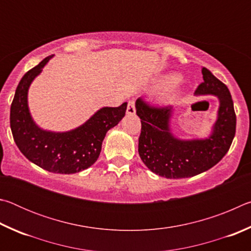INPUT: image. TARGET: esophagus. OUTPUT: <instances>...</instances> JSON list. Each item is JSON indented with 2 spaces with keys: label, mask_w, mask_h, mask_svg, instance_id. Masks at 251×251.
Segmentation results:
<instances>
[{
  "label": "esophagus",
  "mask_w": 251,
  "mask_h": 251,
  "mask_svg": "<svg viewBox=\"0 0 251 251\" xmlns=\"http://www.w3.org/2000/svg\"><path fill=\"white\" fill-rule=\"evenodd\" d=\"M135 112H136V109H135V101L134 100H129L128 101V105H127V109H126L127 115H134Z\"/></svg>",
  "instance_id": "34e87169"
}]
</instances>
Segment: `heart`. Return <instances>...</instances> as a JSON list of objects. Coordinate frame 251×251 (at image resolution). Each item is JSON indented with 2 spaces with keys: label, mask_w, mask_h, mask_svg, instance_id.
I'll return each mask as SVG.
<instances>
[{
  "label": "heart",
  "mask_w": 251,
  "mask_h": 251,
  "mask_svg": "<svg viewBox=\"0 0 251 251\" xmlns=\"http://www.w3.org/2000/svg\"><path fill=\"white\" fill-rule=\"evenodd\" d=\"M179 79H180V75L178 73L165 74L163 76H160V77L156 80L155 87L157 88L171 87L174 84H176ZM180 94H181L180 90H178V88H172V90L164 92L163 94L158 97V103L163 105L172 104L180 96Z\"/></svg>",
  "instance_id": "1"
}]
</instances>
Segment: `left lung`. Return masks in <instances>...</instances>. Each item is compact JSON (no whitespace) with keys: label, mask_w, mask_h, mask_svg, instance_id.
<instances>
[{"label":"left lung","mask_w":251,"mask_h":251,"mask_svg":"<svg viewBox=\"0 0 251 251\" xmlns=\"http://www.w3.org/2000/svg\"><path fill=\"white\" fill-rule=\"evenodd\" d=\"M196 96L212 95L219 101L217 118L205 138H180L173 133L172 106L155 108L137 100L136 114L141 118L138 154L150 171L169 179L189 178L214 167L227 154L236 134V114L230 92L206 67Z\"/></svg>","instance_id":"8db88e82"}]
</instances>
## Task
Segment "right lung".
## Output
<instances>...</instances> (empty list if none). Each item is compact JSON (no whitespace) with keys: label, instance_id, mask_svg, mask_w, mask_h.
<instances>
[{"label":"right lung","instance_id":"1","mask_svg":"<svg viewBox=\"0 0 251 251\" xmlns=\"http://www.w3.org/2000/svg\"><path fill=\"white\" fill-rule=\"evenodd\" d=\"M53 56L44 58L20 80L11 105V130L16 146L33 164L50 173L75 174L91 167L99 158L106 133L125 116L127 101L118 107L100 108L74 129L41 128L29 112L28 90Z\"/></svg>","mask_w":251,"mask_h":251}]
</instances>
